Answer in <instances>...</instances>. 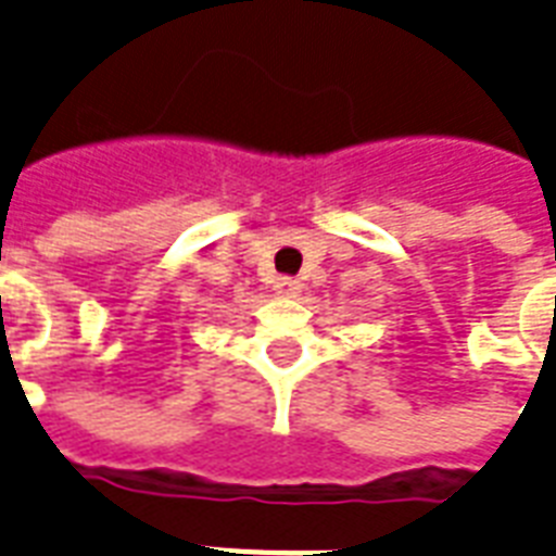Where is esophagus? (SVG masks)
Segmentation results:
<instances>
[{"label":"esophagus","mask_w":556,"mask_h":556,"mask_svg":"<svg viewBox=\"0 0 556 556\" xmlns=\"http://www.w3.org/2000/svg\"><path fill=\"white\" fill-rule=\"evenodd\" d=\"M275 292H278V295H295V292H299V281H292V278H278V281H275Z\"/></svg>","instance_id":"obj_1"}]
</instances>
